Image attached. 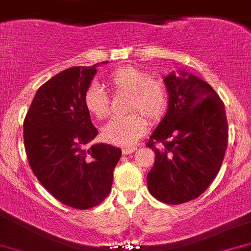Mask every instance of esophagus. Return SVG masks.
Here are the masks:
<instances>
[{"label":"esophagus","mask_w":251,"mask_h":251,"mask_svg":"<svg viewBox=\"0 0 251 251\" xmlns=\"http://www.w3.org/2000/svg\"><path fill=\"white\" fill-rule=\"evenodd\" d=\"M123 154H130L136 151V147H123Z\"/></svg>","instance_id":"1"}]
</instances>
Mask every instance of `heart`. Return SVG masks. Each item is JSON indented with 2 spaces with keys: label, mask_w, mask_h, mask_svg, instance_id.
<instances>
[{
  "label": "heart",
  "mask_w": 251,
  "mask_h": 251,
  "mask_svg": "<svg viewBox=\"0 0 251 251\" xmlns=\"http://www.w3.org/2000/svg\"><path fill=\"white\" fill-rule=\"evenodd\" d=\"M105 83L111 90L128 93L127 111H133L115 116L102 127L101 137L105 142L121 146L135 144L147 128V120L142 113L151 121H158L167 112L170 93L166 84L160 79L151 78L149 73L133 65L118 68L106 76ZM83 104L88 114L98 120L109 116V97L98 84H90L85 89Z\"/></svg>",
  "instance_id": "b5f03b06"
}]
</instances>
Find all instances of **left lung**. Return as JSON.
<instances>
[{
    "mask_svg": "<svg viewBox=\"0 0 251 251\" xmlns=\"http://www.w3.org/2000/svg\"><path fill=\"white\" fill-rule=\"evenodd\" d=\"M165 84L170 105L146 144L154 151L147 187L160 202L182 204L217 177L228 146V121L219 95L198 76L172 73Z\"/></svg>",
    "mask_w": 251,
    "mask_h": 251,
    "instance_id": "1",
    "label": "left lung"
}]
</instances>
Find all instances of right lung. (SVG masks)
<instances>
[{
    "instance_id": "obj_1",
    "label": "right lung",
    "mask_w": 251,
    "mask_h": 251,
    "mask_svg": "<svg viewBox=\"0 0 251 251\" xmlns=\"http://www.w3.org/2000/svg\"><path fill=\"white\" fill-rule=\"evenodd\" d=\"M95 67L69 68L46 81L23 123L25 153L34 176L55 200L75 209H89L106 198L121 157V150L110 145L86 149L98 135L83 104Z\"/></svg>"
}]
</instances>
